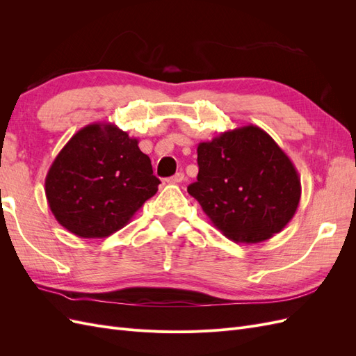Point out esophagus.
I'll return each mask as SVG.
<instances>
[{"mask_svg": "<svg viewBox=\"0 0 356 356\" xmlns=\"http://www.w3.org/2000/svg\"><path fill=\"white\" fill-rule=\"evenodd\" d=\"M184 174H182V172H178V174H175L174 177H170L169 179H168V182L169 184H179V182H182L184 181Z\"/></svg>", "mask_w": 356, "mask_h": 356, "instance_id": "1", "label": "esophagus"}]
</instances>
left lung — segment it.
Instances as JSON below:
<instances>
[{
  "label": "left lung",
  "mask_w": 356,
  "mask_h": 356,
  "mask_svg": "<svg viewBox=\"0 0 356 356\" xmlns=\"http://www.w3.org/2000/svg\"><path fill=\"white\" fill-rule=\"evenodd\" d=\"M197 165V181L187 191L225 238L260 243L293 220L298 172L263 129L248 124L200 143Z\"/></svg>",
  "instance_id": "1"
}]
</instances>
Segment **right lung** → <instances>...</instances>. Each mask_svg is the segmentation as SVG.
<instances>
[{
	"instance_id": "1",
	"label": "right lung",
	"mask_w": 356,
	"mask_h": 356,
	"mask_svg": "<svg viewBox=\"0 0 356 356\" xmlns=\"http://www.w3.org/2000/svg\"><path fill=\"white\" fill-rule=\"evenodd\" d=\"M44 184L62 227L83 239H101L123 229L160 181L136 138L113 123H92L60 149Z\"/></svg>"
}]
</instances>
